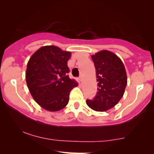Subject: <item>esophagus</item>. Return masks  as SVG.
<instances>
[{
  "label": "esophagus",
  "mask_w": 154,
  "mask_h": 154,
  "mask_svg": "<svg viewBox=\"0 0 154 154\" xmlns=\"http://www.w3.org/2000/svg\"><path fill=\"white\" fill-rule=\"evenodd\" d=\"M78 80H79V84L81 85V84H82V78H81V77H80V78Z\"/></svg>",
  "instance_id": "1"
}]
</instances>
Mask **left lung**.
<instances>
[{
	"instance_id": "obj_1",
	"label": "left lung",
	"mask_w": 154,
	"mask_h": 154,
	"mask_svg": "<svg viewBox=\"0 0 154 154\" xmlns=\"http://www.w3.org/2000/svg\"><path fill=\"white\" fill-rule=\"evenodd\" d=\"M96 69L97 94L87 100L88 106L94 111L104 112L115 106L123 97L127 85L125 66L116 54L103 50L91 55Z\"/></svg>"
}]
</instances>
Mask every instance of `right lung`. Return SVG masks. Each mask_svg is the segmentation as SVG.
<instances>
[{
	"label": "right lung",
	"instance_id": "1",
	"mask_svg": "<svg viewBox=\"0 0 154 154\" xmlns=\"http://www.w3.org/2000/svg\"><path fill=\"white\" fill-rule=\"evenodd\" d=\"M71 52L54 45L43 46L28 61L26 80L36 103L46 110H61L69 102V92L78 82L68 75Z\"/></svg>",
	"mask_w": 154,
	"mask_h": 154
}]
</instances>
